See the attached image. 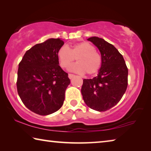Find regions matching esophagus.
Returning a JSON list of instances; mask_svg holds the SVG:
<instances>
[{
	"label": "esophagus",
	"instance_id": "1",
	"mask_svg": "<svg viewBox=\"0 0 151 151\" xmlns=\"http://www.w3.org/2000/svg\"><path fill=\"white\" fill-rule=\"evenodd\" d=\"M75 75H73V74H68V78H69L70 79L73 78V77H75Z\"/></svg>",
	"mask_w": 151,
	"mask_h": 151
}]
</instances>
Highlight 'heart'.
I'll list each match as a JSON object with an SVG mask.
<instances>
[{
  "label": "heart",
  "mask_w": 151,
  "mask_h": 151,
  "mask_svg": "<svg viewBox=\"0 0 151 151\" xmlns=\"http://www.w3.org/2000/svg\"><path fill=\"white\" fill-rule=\"evenodd\" d=\"M57 57L62 68H66L75 60L77 63L69 67V70L78 73L94 75L100 69L102 58L93 45L88 42H82L68 48L62 46L58 50Z\"/></svg>",
  "instance_id": "obj_1"
}]
</instances>
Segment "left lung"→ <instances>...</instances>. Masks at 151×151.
<instances>
[{"label": "left lung", "mask_w": 151, "mask_h": 151, "mask_svg": "<svg viewBox=\"0 0 151 151\" xmlns=\"http://www.w3.org/2000/svg\"><path fill=\"white\" fill-rule=\"evenodd\" d=\"M88 40L99 48L102 64L98 75L84 79L81 88L86 105L102 112L111 109L121 101L128 85V68L119 50L101 38L93 37Z\"/></svg>", "instance_id": "obj_1"}]
</instances>
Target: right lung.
<instances>
[{"mask_svg":"<svg viewBox=\"0 0 151 151\" xmlns=\"http://www.w3.org/2000/svg\"><path fill=\"white\" fill-rule=\"evenodd\" d=\"M63 45L60 39H49L35 45L27 51L19 65L18 94L24 105L39 115L57 111L65 101L70 81L57 57Z\"/></svg>","mask_w":151,"mask_h":151,"instance_id":"right-lung-1","label":"right lung"}]
</instances>
